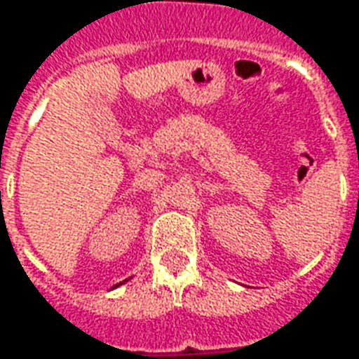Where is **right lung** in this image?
Segmentation results:
<instances>
[{
    "mask_svg": "<svg viewBox=\"0 0 359 359\" xmlns=\"http://www.w3.org/2000/svg\"><path fill=\"white\" fill-rule=\"evenodd\" d=\"M125 281H127V279H125ZM121 283H123V281H121ZM121 283H117V285H115V287H118V285H121Z\"/></svg>",
    "mask_w": 359,
    "mask_h": 359,
    "instance_id": "add662e5",
    "label": "right lung"
}]
</instances>
